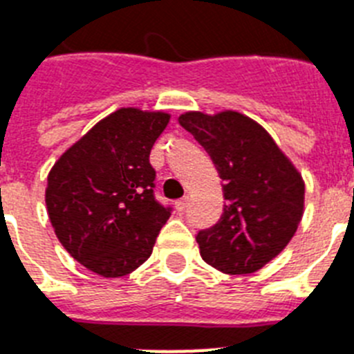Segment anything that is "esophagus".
<instances>
[{
	"mask_svg": "<svg viewBox=\"0 0 354 354\" xmlns=\"http://www.w3.org/2000/svg\"><path fill=\"white\" fill-rule=\"evenodd\" d=\"M187 205H189V198H182V200H178L176 203H174V207H176V210L178 212H183V210L187 209Z\"/></svg>",
	"mask_w": 354,
	"mask_h": 354,
	"instance_id": "obj_1",
	"label": "esophagus"
}]
</instances>
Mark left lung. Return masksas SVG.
I'll return each mask as SVG.
<instances>
[{
  "mask_svg": "<svg viewBox=\"0 0 354 354\" xmlns=\"http://www.w3.org/2000/svg\"><path fill=\"white\" fill-rule=\"evenodd\" d=\"M212 158L223 182L219 221L196 241L205 263L230 275L254 273L284 250L304 212V182L268 131L237 111L178 118Z\"/></svg>",
  "mask_w": 354,
  "mask_h": 354,
  "instance_id": "8db88e82",
  "label": "left lung"
}]
</instances>
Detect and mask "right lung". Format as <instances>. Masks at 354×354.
Wrapping results in <instances>:
<instances>
[{
    "instance_id": "1",
    "label": "right lung",
    "mask_w": 354,
    "mask_h": 354,
    "mask_svg": "<svg viewBox=\"0 0 354 354\" xmlns=\"http://www.w3.org/2000/svg\"><path fill=\"white\" fill-rule=\"evenodd\" d=\"M171 115L122 108L95 124L48 174L46 209L68 254L102 277L149 259L171 207L154 200L149 154Z\"/></svg>"
}]
</instances>
